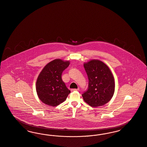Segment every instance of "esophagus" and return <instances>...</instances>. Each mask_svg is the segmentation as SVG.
I'll return each mask as SVG.
<instances>
[{
	"label": "esophagus",
	"instance_id": "esophagus-1",
	"mask_svg": "<svg viewBox=\"0 0 147 147\" xmlns=\"http://www.w3.org/2000/svg\"><path fill=\"white\" fill-rule=\"evenodd\" d=\"M71 91L72 92H74V91H78V89L73 88V89H71Z\"/></svg>",
	"mask_w": 147,
	"mask_h": 147
}]
</instances>
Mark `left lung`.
I'll list each match as a JSON object with an SVG mask.
<instances>
[{
    "label": "left lung",
    "instance_id": "1",
    "mask_svg": "<svg viewBox=\"0 0 147 147\" xmlns=\"http://www.w3.org/2000/svg\"><path fill=\"white\" fill-rule=\"evenodd\" d=\"M84 68L88 78V87L82 94L85 102L93 107L107 103L113 96L115 84L108 66L98 60L85 63Z\"/></svg>",
    "mask_w": 147,
    "mask_h": 147
}]
</instances>
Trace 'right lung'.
Segmentation results:
<instances>
[{
    "label": "right lung",
    "mask_w": 147,
    "mask_h": 147,
    "mask_svg": "<svg viewBox=\"0 0 147 147\" xmlns=\"http://www.w3.org/2000/svg\"><path fill=\"white\" fill-rule=\"evenodd\" d=\"M69 65V61L55 59L48 63L40 73L36 90L39 99L44 103L54 107L66 100L71 92L62 81L61 76Z\"/></svg>",
    "instance_id": "right-lung-1"
}]
</instances>
